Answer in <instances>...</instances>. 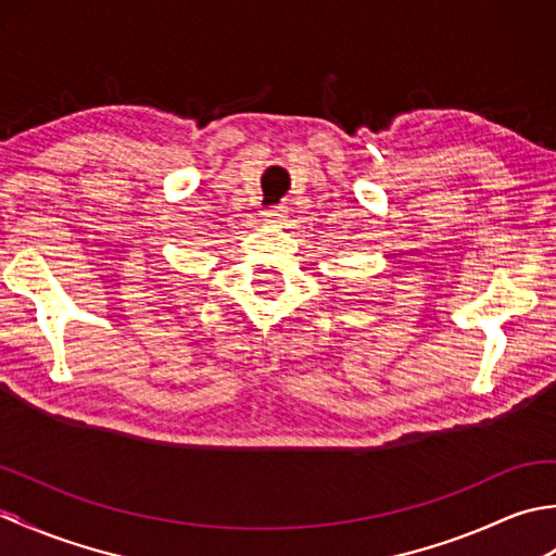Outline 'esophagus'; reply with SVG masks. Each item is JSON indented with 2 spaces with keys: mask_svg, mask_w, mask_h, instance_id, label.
Segmentation results:
<instances>
[{
  "mask_svg": "<svg viewBox=\"0 0 556 556\" xmlns=\"http://www.w3.org/2000/svg\"><path fill=\"white\" fill-rule=\"evenodd\" d=\"M287 212H289L287 205H275V207L265 210V217H267L269 222H281V219L287 217Z\"/></svg>",
  "mask_w": 556,
  "mask_h": 556,
  "instance_id": "esophagus-1",
  "label": "esophagus"
}]
</instances>
